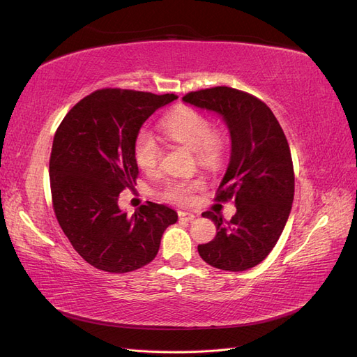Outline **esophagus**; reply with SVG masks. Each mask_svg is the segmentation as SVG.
Segmentation results:
<instances>
[{
    "mask_svg": "<svg viewBox=\"0 0 357 357\" xmlns=\"http://www.w3.org/2000/svg\"><path fill=\"white\" fill-rule=\"evenodd\" d=\"M197 215L193 213H189V211H178V219L181 222H193L195 220Z\"/></svg>",
    "mask_w": 357,
    "mask_h": 357,
    "instance_id": "1",
    "label": "esophagus"
}]
</instances>
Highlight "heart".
<instances>
[{
  "label": "heart",
  "instance_id": "obj_1",
  "mask_svg": "<svg viewBox=\"0 0 357 357\" xmlns=\"http://www.w3.org/2000/svg\"><path fill=\"white\" fill-rule=\"evenodd\" d=\"M159 126L171 142L193 150L201 165L214 168L222 162L225 138L211 129L208 119L202 113L180 107L162 117ZM134 156L144 172H155L162 156L156 138L147 131H139L134 143ZM202 188L204 183L198 178H168L162 188V197L169 202L186 205L193 199V193Z\"/></svg>",
  "mask_w": 357,
  "mask_h": 357
}]
</instances>
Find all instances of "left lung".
<instances>
[{
    "instance_id": "8db88e82",
    "label": "left lung",
    "mask_w": 357,
    "mask_h": 357,
    "mask_svg": "<svg viewBox=\"0 0 357 357\" xmlns=\"http://www.w3.org/2000/svg\"><path fill=\"white\" fill-rule=\"evenodd\" d=\"M183 101L223 119L231 156L219 185V201L235 199L236 213L225 223L211 211L214 240L199 244V256L223 271H245L261 264L282 235L295 192L294 165L282 126L253 95L226 86L190 92Z\"/></svg>"
}]
</instances>
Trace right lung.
Masks as SVG:
<instances>
[{
  "mask_svg": "<svg viewBox=\"0 0 357 357\" xmlns=\"http://www.w3.org/2000/svg\"><path fill=\"white\" fill-rule=\"evenodd\" d=\"M177 95L101 89L75 104L53 138L49 176L63 234L86 262L129 273L153 261L177 213L150 202L128 218L119 193L138 176L134 143L143 123Z\"/></svg>",
  "mask_w": 357,
  "mask_h": 357,
  "instance_id": "1",
  "label": "right lung"
}]
</instances>
